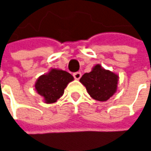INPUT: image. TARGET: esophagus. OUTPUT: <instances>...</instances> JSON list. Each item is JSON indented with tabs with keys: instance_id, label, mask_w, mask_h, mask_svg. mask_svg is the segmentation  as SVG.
Returning a JSON list of instances; mask_svg holds the SVG:
<instances>
[{
	"instance_id": "esophagus-1",
	"label": "esophagus",
	"mask_w": 151,
	"mask_h": 151,
	"mask_svg": "<svg viewBox=\"0 0 151 151\" xmlns=\"http://www.w3.org/2000/svg\"><path fill=\"white\" fill-rule=\"evenodd\" d=\"M73 76L76 80H79L81 77V72H76L73 74Z\"/></svg>"
}]
</instances>
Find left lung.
I'll return each instance as SVG.
<instances>
[{
	"label": "left lung",
	"instance_id": "obj_1",
	"mask_svg": "<svg viewBox=\"0 0 151 151\" xmlns=\"http://www.w3.org/2000/svg\"><path fill=\"white\" fill-rule=\"evenodd\" d=\"M119 76L97 64L92 71L85 73L80 81L86 87L88 94L98 101H106L116 92Z\"/></svg>",
	"mask_w": 151,
	"mask_h": 151
}]
</instances>
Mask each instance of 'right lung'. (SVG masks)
Returning a JSON list of instances; mask_svg holds the SVG:
<instances>
[{"mask_svg": "<svg viewBox=\"0 0 151 151\" xmlns=\"http://www.w3.org/2000/svg\"><path fill=\"white\" fill-rule=\"evenodd\" d=\"M73 80L74 77L69 72L52 69L47 74L42 75L37 79L35 87L47 104H52L64 94L65 87Z\"/></svg>", "mask_w": 151, "mask_h": 151, "instance_id": "1", "label": "right lung"}]
</instances>
